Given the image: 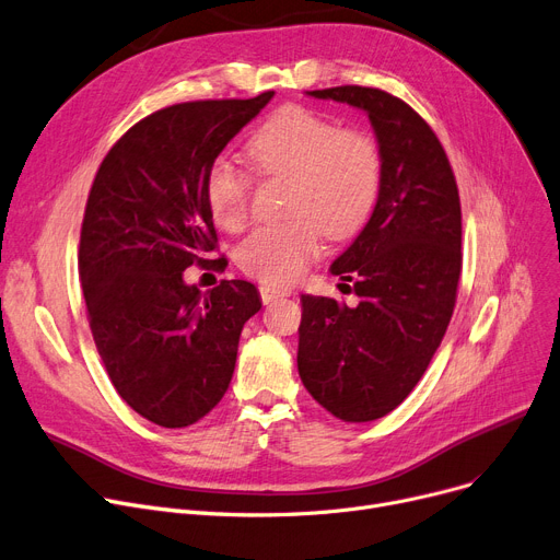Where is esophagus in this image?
I'll return each instance as SVG.
<instances>
[{"label": "esophagus", "instance_id": "1", "mask_svg": "<svg viewBox=\"0 0 560 560\" xmlns=\"http://www.w3.org/2000/svg\"><path fill=\"white\" fill-rule=\"evenodd\" d=\"M259 295H261V301L269 305L276 299H282V295H287V289H278V287H271V284H261L259 287Z\"/></svg>", "mask_w": 560, "mask_h": 560}]
</instances>
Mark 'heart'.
<instances>
[{
	"mask_svg": "<svg viewBox=\"0 0 560 560\" xmlns=\"http://www.w3.org/2000/svg\"><path fill=\"white\" fill-rule=\"evenodd\" d=\"M261 176H289L280 223L261 225L240 244L237 265L265 284L299 280L323 248L354 237L375 212L384 162L377 142L305 106H284L246 142ZM206 201L214 221L237 233L250 217V176L219 158L206 174Z\"/></svg>",
	"mask_w": 560,
	"mask_h": 560,
	"instance_id": "heart-1",
	"label": "heart"
}]
</instances>
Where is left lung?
<instances>
[{"label":"left lung","instance_id":"obj_1","mask_svg":"<svg viewBox=\"0 0 560 560\" xmlns=\"http://www.w3.org/2000/svg\"><path fill=\"white\" fill-rule=\"evenodd\" d=\"M307 94L366 110L384 162L375 212L330 269L352 282L359 305L301 295L299 327L312 398L346 422H369L409 396L445 337L462 276V201L436 133L402 98L361 85Z\"/></svg>","mask_w":560,"mask_h":560}]
</instances>
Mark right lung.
Instances as JSON below:
<instances>
[{
    "mask_svg": "<svg viewBox=\"0 0 560 560\" xmlns=\"http://www.w3.org/2000/svg\"><path fill=\"white\" fill-rule=\"evenodd\" d=\"M276 92L162 108L113 144L81 225L79 276L92 339L121 400L176 430L210 413L233 380L244 323L259 312L246 280L201 293L191 265L223 269L206 201L217 155Z\"/></svg>",
    "mask_w": 560,
    "mask_h": 560,
    "instance_id": "right-lung-1",
    "label": "right lung"
}]
</instances>
